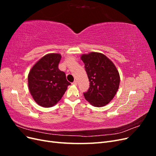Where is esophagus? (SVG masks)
<instances>
[{"mask_svg":"<svg viewBox=\"0 0 156 156\" xmlns=\"http://www.w3.org/2000/svg\"><path fill=\"white\" fill-rule=\"evenodd\" d=\"M72 84H75V85H77V81H76V80H75V81L73 82Z\"/></svg>","mask_w":156,"mask_h":156,"instance_id":"34e87169","label":"esophagus"}]
</instances>
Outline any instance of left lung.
<instances>
[{"label":"left lung","instance_id":"obj_1","mask_svg":"<svg viewBox=\"0 0 156 156\" xmlns=\"http://www.w3.org/2000/svg\"><path fill=\"white\" fill-rule=\"evenodd\" d=\"M81 60L90 82L87 92L83 93L84 98L95 107L106 105L119 87L120 75L116 68L105 55L100 53L83 55Z\"/></svg>","mask_w":156,"mask_h":156}]
</instances>
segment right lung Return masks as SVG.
<instances>
[{
	"label": "right lung",
	"mask_w": 156,
	"mask_h": 156,
	"mask_svg": "<svg viewBox=\"0 0 156 156\" xmlns=\"http://www.w3.org/2000/svg\"><path fill=\"white\" fill-rule=\"evenodd\" d=\"M61 55L51 53L43 56L30 69L29 88L34 101L41 107H51L57 103L71 83L66 73L59 69Z\"/></svg>",
	"instance_id": "1"
}]
</instances>
